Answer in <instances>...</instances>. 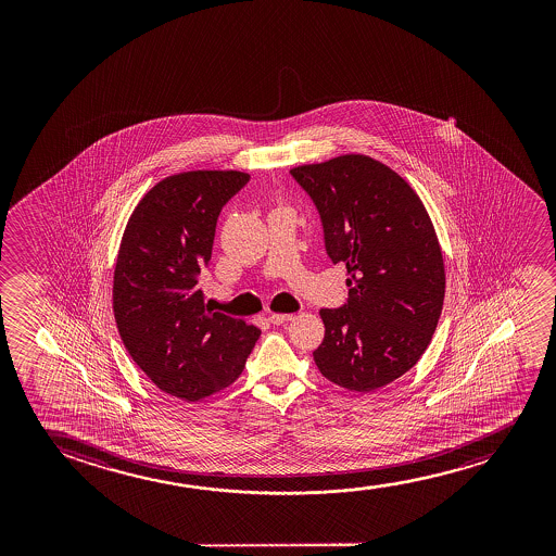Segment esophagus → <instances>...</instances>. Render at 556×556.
Segmentation results:
<instances>
[{
	"label": "esophagus",
	"instance_id": "1",
	"mask_svg": "<svg viewBox=\"0 0 556 556\" xmlns=\"http://www.w3.org/2000/svg\"><path fill=\"white\" fill-rule=\"evenodd\" d=\"M292 319H294V315H290V313H271L269 315L271 325H282V323H289Z\"/></svg>",
	"mask_w": 556,
	"mask_h": 556
}]
</instances>
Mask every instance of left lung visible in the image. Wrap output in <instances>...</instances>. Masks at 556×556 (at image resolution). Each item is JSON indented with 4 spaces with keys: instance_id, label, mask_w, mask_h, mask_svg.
<instances>
[{
    "instance_id": "obj_1",
    "label": "left lung",
    "mask_w": 556,
    "mask_h": 556,
    "mask_svg": "<svg viewBox=\"0 0 556 556\" xmlns=\"http://www.w3.org/2000/svg\"><path fill=\"white\" fill-rule=\"evenodd\" d=\"M317 206L330 260L350 279L348 304L320 309V374L368 393L418 363L441 317L446 275L426 206L403 176L361 153L290 170Z\"/></svg>"
}]
</instances>
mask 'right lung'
<instances>
[{"label":"right lung","instance_id":"add662e5","mask_svg":"<svg viewBox=\"0 0 556 556\" xmlns=\"http://www.w3.org/2000/svg\"><path fill=\"white\" fill-rule=\"evenodd\" d=\"M241 170L167 176L138 201L114 271V317L140 370L168 395L195 403L243 372L260 328L213 313L195 289L211 262L222 206L249 182Z\"/></svg>","mask_w":556,"mask_h":556}]
</instances>
